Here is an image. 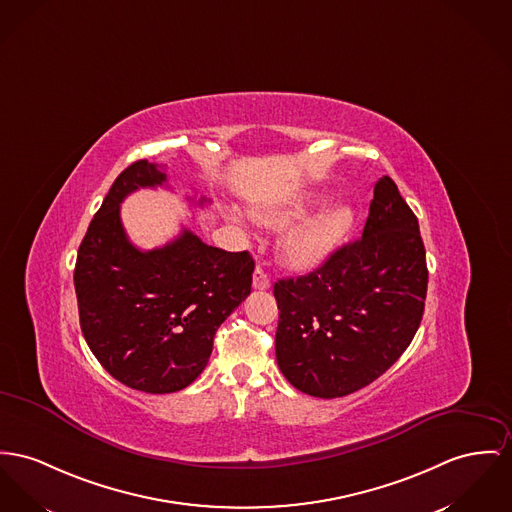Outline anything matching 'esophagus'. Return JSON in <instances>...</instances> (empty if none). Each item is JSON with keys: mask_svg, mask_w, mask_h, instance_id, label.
Here are the masks:
<instances>
[{"mask_svg": "<svg viewBox=\"0 0 512 512\" xmlns=\"http://www.w3.org/2000/svg\"><path fill=\"white\" fill-rule=\"evenodd\" d=\"M252 287H254V289H258V291H266V289H270V277H268V273L264 272L260 266L254 270Z\"/></svg>", "mask_w": 512, "mask_h": 512, "instance_id": "esophagus-1", "label": "esophagus"}]
</instances>
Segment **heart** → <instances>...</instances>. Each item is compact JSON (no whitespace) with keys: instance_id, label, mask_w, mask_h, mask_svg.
I'll list each match as a JSON object with an SVG mask.
<instances>
[{"instance_id":"1","label":"heart","mask_w":512,"mask_h":512,"mask_svg":"<svg viewBox=\"0 0 512 512\" xmlns=\"http://www.w3.org/2000/svg\"><path fill=\"white\" fill-rule=\"evenodd\" d=\"M328 196L307 194L287 204L258 209L256 217L272 227H289L279 240V252L287 266L295 270H314L324 264L353 225V209L349 205H332L307 217L312 209L326 204Z\"/></svg>"}]
</instances>
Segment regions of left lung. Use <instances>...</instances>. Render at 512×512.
Masks as SVG:
<instances>
[{
	"label": "left lung",
	"instance_id": "8db88e82",
	"mask_svg": "<svg viewBox=\"0 0 512 512\" xmlns=\"http://www.w3.org/2000/svg\"><path fill=\"white\" fill-rule=\"evenodd\" d=\"M419 223L390 176L375 184L361 239L318 270L279 279L275 357L314 398H341L386 373L413 340L427 297Z\"/></svg>",
	"mask_w": 512,
	"mask_h": 512
}]
</instances>
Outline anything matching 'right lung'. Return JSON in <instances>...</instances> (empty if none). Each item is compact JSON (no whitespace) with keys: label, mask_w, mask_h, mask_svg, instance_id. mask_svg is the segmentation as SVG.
<instances>
[{"label":"right lung","mask_w":512,"mask_h":512,"mask_svg":"<svg viewBox=\"0 0 512 512\" xmlns=\"http://www.w3.org/2000/svg\"><path fill=\"white\" fill-rule=\"evenodd\" d=\"M165 182L167 174L145 159L120 172L81 240L73 273L89 349L116 380L147 394H171L200 376L217 328L250 295L254 272L246 250L207 246L188 229L163 248L130 242L120 204Z\"/></svg>","instance_id":"obj_1"}]
</instances>
